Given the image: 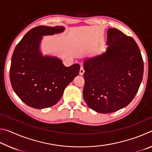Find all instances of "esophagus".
Masks as SVG:
<instances>
[{
    "label": "esophagus",
    "instance_id": "obj_1",
    "mask_svg": "<svg viewBox=\"0 0 152 152\" xmlns=\"http://www.w3.org/2000/svg\"><path fill=\"white\" fill-rule=\"evenodd\" d=\"M84 73V69L83 67H81V68H80V75H83Z\"/></svg>",
    "mask_w": 152,
    "mask_h": 152
}]
</instances>
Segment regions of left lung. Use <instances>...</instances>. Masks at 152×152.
Masks as SVG:
<instances>
[{
	"instance_id": "1",
	"label": "left lung",
	"mask_w": 152,
	"mask_h": 152,
	"mask_svg": "<svg viewBox=\"0 0 152 152\" xmlns=\"http://www.w3.org/2000/svg\"><path fill=\"white\" fill-rule=\"evenodd\" d=\"M106 51L84 60L83 96L94 111L110 113L130 103L142 81L143 61L132 37L115 28L107 30Z\"/></svg>"
}]
</instances>
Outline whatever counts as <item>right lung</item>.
<instances>
[{"label": "right lung", "mask_w": 152, "mask_h": 152, "mask_svg": "<svg viewBox=\"0 0 152 152\" xmlns=\"http://www.w3.org/2000/svg\"><path fill=\"white\" fill-rule=\"evenodd\" d=\"M63 26L33 28L18 43L12 53L10 80L21 101L34 109L55 105L66 86L79 74L78 64L66 67L56 56H43L40 50L43 36L64 31Z\"/></svg>", "instance_id": "add662e5"}]
</instances>
